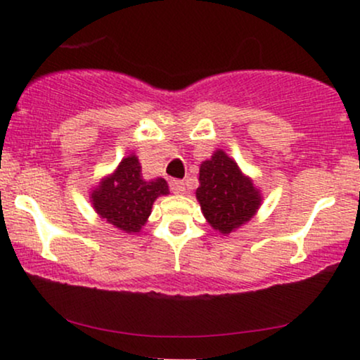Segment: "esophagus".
<instances>
[{"label": "esophagus", "instance_id": "esophagus-1", "mask_svg": "<svg viewBox=\"0 0 360 360\" xmlns=\"http://www.w3.org/2000/svg\"><path fill=\"white\" fill-rule=\"evenodd\" d=\"M170 190L175 195H184L185 193V184L184 180H170Z\"/></svg>", "mask_w": 360, "mask_h": 360}]
</instances>
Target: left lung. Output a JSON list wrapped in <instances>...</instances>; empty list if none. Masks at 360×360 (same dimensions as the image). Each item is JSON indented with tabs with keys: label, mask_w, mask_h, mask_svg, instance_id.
<instances>
[{
	"label": "left lung",
	"mask_w": 360,
	"mask_h": 360,
	"mask_svg": "<svg viewBox=\"0 0 360 360\" xmlns=\"http://www.w3.org/2000/svg\"><path fill=\"white\" fill-rule=\"evenodd\" d=\"M196 200L211 228L223 234L233 233L250 221L262 203L252 180L221 149L201 162Z\"/></svg>",
	"instance_id": "obj_1"
}]
</instances>
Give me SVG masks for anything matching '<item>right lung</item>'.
I'll return each instance as SVG.
<instances>
[{"label": "right lung", "mask_w": 360, "mask_h": 360, "mask_svg": "<svg viewBox=\"0 0 360 360\" xmlns=\"http://www.w3.org/2000/svg\"><path fill=\"white\" fill-rule=\"evenodd\" d=\"M169 195L164 179L146 180L139 159L127 155L111 175L105 176L91 191V205L101 219L124 233H139L150 216L159 196Z\"/></svg>", "instance_id": "right-lung-1"}]
</instances>
